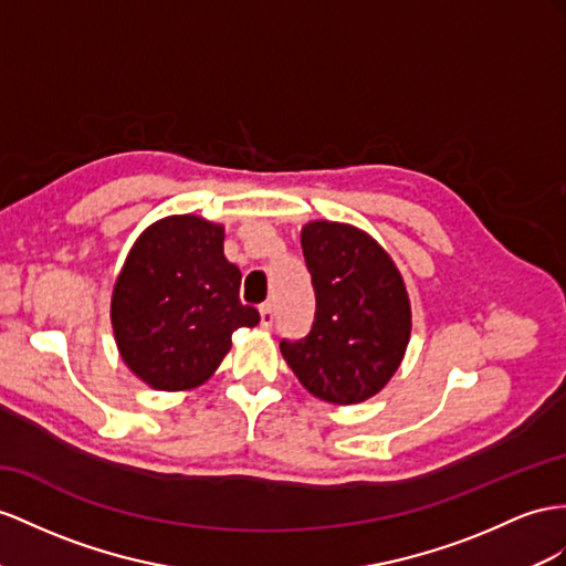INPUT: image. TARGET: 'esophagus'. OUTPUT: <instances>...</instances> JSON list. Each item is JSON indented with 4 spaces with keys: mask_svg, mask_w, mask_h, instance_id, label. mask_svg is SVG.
Here are the masks:
<instances>
[{
    "mask_svg": "<svg viewBox=\"0 0 566 566\" xmlns=\"http://www.w3.org/2000/svg\"><path fill=\"white\" fill-rule=\"evenodd\" d=\"M260 325H263L265 329H270V327L274 325V308H272V303H263V306H260Z\"/></svg>",
    "mask_w": 566,
    "mask_h": 566,
    "instance_id": "1",
    "label": "esophagus"
}]
</instances>
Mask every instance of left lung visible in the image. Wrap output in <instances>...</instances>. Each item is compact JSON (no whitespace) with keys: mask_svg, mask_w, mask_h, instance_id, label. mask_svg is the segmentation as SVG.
I'll use <instances>...</instances> for the list:
<instances>
[{"mask_svg":"<svg viewBox=\"0 0 566 566\" xmlns=\"http://www.w3.org/2000/svg\"><path fill=\"white\" fill-rule=\"evenodd\" d=\"M301 249L315 289V321L303 339H282V356L313 397L342 407L366 401L407 352V286L382 245L352 224L308 222Z\"/></svg>","mask_w":566,"mask_h":566,"instance_id":"8db88e82","label":"left lung"}]
</instances>
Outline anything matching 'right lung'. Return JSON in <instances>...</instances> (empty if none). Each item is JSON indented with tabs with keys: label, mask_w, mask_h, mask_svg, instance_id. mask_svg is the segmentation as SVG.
<instances>
[{
	"label": "right lung",
	"mask_w": 566,
	"mask_h": 566,
	"mask_svg": "<svg viewBox=\"0 0 566 566\" xmlns=\"http://www.w3.org/2000/svg\"><path fill=\"white\" fill-rule=\"evenodd\" d=\"M241 272L224 258V227L198 214L157 220L136 239L114 282L112 327L124 364L163 392L206 382L231 332L260 315L239 298Z\"/></svg>",
	"instance_id": "right-lung-1"
}]
</instances>
